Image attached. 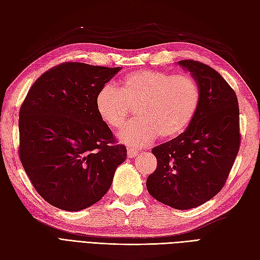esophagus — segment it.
<instances>
[{"instance_id": "34e87169", "label": "esophagus", "mask_w": 260, "mask_h": 260, "mask_svg": "<svg viewBox=\"0 0 260 260\" xmlns=\"http://www.w3.org/2000/svg\"><path fill=\"white\" fill-rule=\"evenodd\" d=\"M139 154V151H137V149H135V148H128V157L129 158H132V157H135V156H137Z\"/></svg>"}]
</instances>
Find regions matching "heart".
Returning <instances> with one entry per match:
<instances>
[{"instance_id": "1", "label": "heart", "mask_w": 260, "mask_h": 260, "mask_svg": "<svg viewBox=\"0 0 260 260\" xmlns=\"http://www.w3.org/2000/svg\"><path fill=\"white\" fill-rule=\"evenodd\" d=\"M199 85L192 77L138 70L125 76L119 88L107 83L99 91L98 113L108 127L118 129L127 120L131 107L139 118L118 133V140L129 146L142 147L160 135L171 138L184 131L198 112Z\"/></svg>"}]
</instances>
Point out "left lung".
I'll use <instances>...</instances> for the list:
<instances>
[{
    "mask_svg": "<svg viewBox=\"0 0 260 260\" xmlns=\"http://www.w3.org/2000/svg\"><path fill=\"white\" fill-rule=\"evenodd\" d=\"M199 85L201 102L184 132L152 149L157 168L148 193L165 205L185 210L221 191L240 147L237 94L221 75L200 61H178Z\"/></svg>",
    "mask_w": 260,
    "mask_h": 260,
    "instance_id": "obj_1",
    "label": "left lung"
}]
</instances>
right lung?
I'll return each mask as SVG.
<instances>
[{"mask_svg":"<svg viewBox=\"0 0 260 260\" xmlns=\"http://www.w3.org/2000/svg\"><path fill=\"white\" fill-rule=\"evenodd\" d=\"M120 69L65 62L38 78L23 101L20 160L37 192L55 207L92 206L127 158L95 105L102 86Z\"/></svg>","mask_w":260,"mask_h":260,"instance_id":"obj_1","label":"right lung"}]
</instances>
